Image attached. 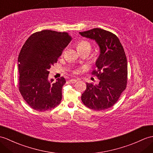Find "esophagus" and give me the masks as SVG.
<instances>
[{
	"mask_svg": "<svg viewBox=\"0 0 153 153\" xmlns=\"http://www.w3.org/2000/svg\"><path fill=\"white\" fill-rule=\"evenodd\" d=\"M77 79H71L70 80V82L72 83H75L77 82Z\"/></svg>",
	"mask_w": 153,
	"mask_h": 153,
	"instance_id": "1",
	"label": "esophagus"
}]
</instances>
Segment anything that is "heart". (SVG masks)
Returning <instances> with one entry per match:
<instances>
[{"mask_svg":"<svg viewBox=\"0 0 153 153\" xmlns=\"http://www.w3.org/2000/svg\"><path fill=\"white\" fill-rule=\"evenodd\" d=\"M77 49L79 52L82 51H88L90 52L91 49V45L88 42L83 40L79 42V43L77 44Z\"/></svg>","mask_w":153,"mask_h":153,"instance_id":"heart-1","label":"heart"}]
</instances>
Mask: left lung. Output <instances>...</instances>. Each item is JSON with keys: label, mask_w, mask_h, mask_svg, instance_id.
I'll use <instances>...</instances> for the list:
<instances>
[{"label": "left lung", "mask_w": 153, "mask_h": 153, "mask_svg": "<svg viewBox=\"0 0 153 153\" xmlns=\"http://www.w3.org/2000/svg\"><path fill=\"white\" fill-rule=\"evenodd\" d=\"M81 36L97 42L100 54L96 60L100 79L97 85L87 83L81 100L88 108L100 111L111 108L119 100L127 83V60L123 45L116 35L99 28L80 32Z\"/></svg>", "instance_id": "left-lung-1"}]
</instances>
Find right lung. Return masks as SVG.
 Instances as JSON below:
<instances>
[{
	"instance_id": "1",
	"label": "right lung",
	"mask_w": 153,
	"mask_h": 153,
	"mask_svg": "<svg viewBox=\"0 0 153 153\" xmlns=\"http://www.w3.org/2000/svg\"><path fill=\"white\" fill-rule=\"evenodd\" d=\"M71 41L68 33L44 30L29 36L18 56L19 88L23 99L37 111L51 109L62 100L63 77L49 79V70Z\"/></svg>"
}]
</instances>
